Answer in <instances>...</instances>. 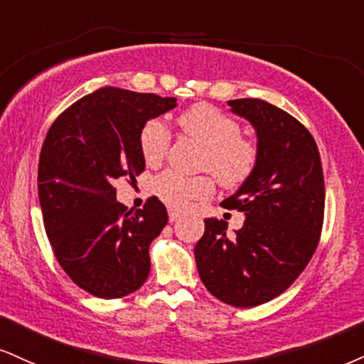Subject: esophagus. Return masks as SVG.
I'll return each instance as SVG.
<instances>
[{
    "instance_id": "1",
    "label": "esophagus",
    "mask_w": 364,
    "mask_h": 364,
    "mask_svg": "<svg viewBox=\"0 0 364 364\" xmlns=\"http://www.w3.org/2000/svg\"><path fill=\"white\" fill-rule=\"evenodd\" d=\"M178 218H181V214H178L177 210H173V209L168 210V221H170V223H175Z\"/></svg>"
}]
</instances>
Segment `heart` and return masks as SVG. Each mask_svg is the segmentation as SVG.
Masks as SVG:
<instances>
[{
    "instance_id": "obj_1",
    "label": "heart",
    "mask_w": 364,
    "mask_h": 364,
    "mask_svg": "<svg viewBox=\"0 0 364 364\" xmlns=\"http://www.w3.org/2000/svg\"><path fill=\"white\" fill-rule=\"evenodd\" d=\"M178 127L191 140L204 146L200 168L213 172L224 187L243 186L257 167L258 150L255 143L241 136L236 119L218 107L199 102L178 116ZM172 134L161 119H148L140 129V151L148 165H159L167 155ZM155 194L172 209L186 210L196 200H205L216 191L209 175L186 177L173 170L161 172L154 182Z\"/></svg>"
}]
</instances>
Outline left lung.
Listing matches in <instances>:
<instances>
[{"label": "left lung", "mask_w": 364, "mask_h": 364, "mask_svg": "<svg viewBox=\"0 0 364 364\" xmlns=\"http://www.w3.org/2000/svg\"><path fill=\"white\" fill-rule=\"evenodd\" d=\"M228 105L257 129V167L223 200V208L245 214L243 228L228 236V223L205 219L196 263L214 297L232 307H257L289 289L316 253L324 173L316 140L294 116L255 97Z\"/></svg>", "instance_id": "8db88e82"}]
</instances>
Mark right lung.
<instances>
[{
	"label": "right lung",
	"instance_id": "right-lung-1",
	"mask_svg": "<svg viewBox=\"0 0 364 364\" xmlns=\"http://www.w3.org/2000/svg\"><path fill=\"white\" fill-rule=\"evenodd\" d=\"M177 106L175 97L101 87L53 121L38 161V199L53 255L70 280L100 299L145 284L150 243L168 221L148 197L143 209L116 200L118 178L134 181L145 160L140 129Z\"/></svg>",
	"mask_w": 364,
	"mask_h": 364
}]
</instances>
